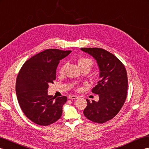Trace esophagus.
<instances>
[{"label": "esophagus", "instance_id": "1", "mask_svg": "<svg viewBox=\"0 0 149 149\" xmlns=\"http://www.w3.org/2000/svg\"><path fill=\"white\" fill-rule=\"evenodd\" d=\"M68 99H70L71 100H75L78 99V96H75V95H71V96H69V97H68Z\"/></svg>", "mask_w": 149, "mask_h": 149}]
</instances>
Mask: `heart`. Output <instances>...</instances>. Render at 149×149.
<instances>
[{"label":"heart","instance_id":"obj_1","mask_svg":"<svg viewBox=\"0 0 149 149\" xmlns=\"http://www.w3.org/2000/svg\"><path fill=\"white\" fill-rule=\"evenodd\" d=\"M78 65L81 69H82L84 68H88L90 69L93 66V62L92 60L89 58H81L78 60ZM66 66L67 64L63 63L62 65L60 67L59 69V73L60 74H63L64 73Z\"/></svg>","mask_w":149,"mask_h":149}]
</instances>
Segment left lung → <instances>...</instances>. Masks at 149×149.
<instances>
[{
	"mask_svg": "<svg viewBox=\"0 0 149 149\" xmlns=\"http://www.w3.org/2000/svg\"><path fill=\"white\" fill-rule=\"evenodd\" d=\"M96 60L100 67V80L92 89L99 94L100 100L90 102L84 114L87 119L97 123L111 120L119 113L127 96L128 77L124 65L116 56L100 48H82Z\"/></svg>",
	"mask_w": 149,
	"mask_h": 149,
	"instance_id": "8db88e82",
	"label": "left lung"
}]
</instances>
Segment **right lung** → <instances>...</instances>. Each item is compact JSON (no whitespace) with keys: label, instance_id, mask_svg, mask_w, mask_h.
Returning <instances> with one entry per match:
<instances>
[{"label":"right lung","instance_id":"obj_1","mask_svg":"<svg viewBox=\"0 0 149 149\" xmlns=\"http://www.w3.org/2000/svg\"><path fill=\"white\" fill-rule=\"evenodd\" d=\"M71 52L45 49L26 61L19 72L16 83L19 104L26 117L37 125L48 126L62 116L67 97L48 96L47 89L56 79L60 60Z\"/></svg>","mask_w":149,"mask_h":149}]
</instances>
